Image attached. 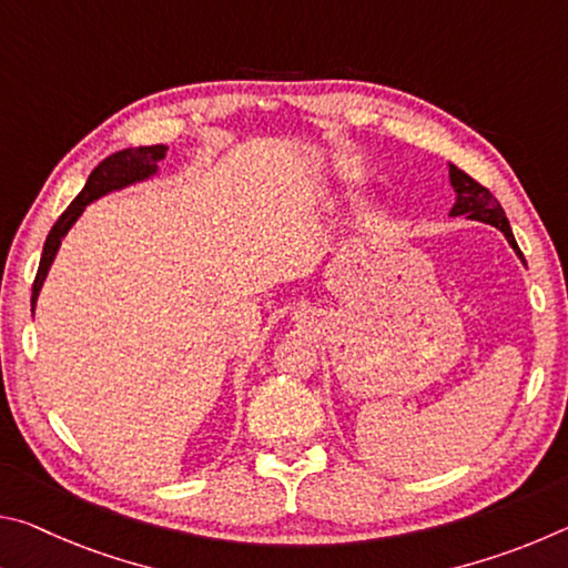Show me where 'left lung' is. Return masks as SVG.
I'll return each mask as SVG.
<instances>
[{
  "label": "left lung",
  "instance_id": "obj_1",
  "mask_svg": "<svg viewBox=\"0 0 568 568\" xmlns=\"http://www.w3.org/2000/svg\"><path fill=\"white\" fill-rule=\"evenodd\" d=\"M448 180L450 187L456 192V203L450 207V217L466 215L468 220H478V223L494 225L496 230H501L504 237L508 240V245L514 247V253L524 261V253L516 245V237L511 233V225H508L504 207L498 205V200L488 192L484 185H478L474 178H468L464 170H458L456 165H448Z\"/></svg>",
  "mask_w": 568,
  "mask_h": 568
}]
</instances>
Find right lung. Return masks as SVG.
<instances>
[{
	"mask_svg": "<svg viewBox=\"0 0 568 568\" xmlns=\"http://www.w3.org/2000/svg\"><path fill=\"white\" fill-rule=\"evenodd\" d=\"M165 152H168L165 145L128 148V150L114 152V155H110L108 160H102L100 165L90 172V178H88V182H84L80 195L72 200V205L64 210L60 220L52 225L50 235H47V240H44L40 271H37L34 285H32V311L37 305V297H40L44 277H47V273H50V267L54 263L57 250H60L64 235L70 233V227L77 223V217L84 213V207L94 203V200H100L102 195H108V192L122 190L128 185H134V182L150 180L152 175H158V162L165 160Z\"/></svg>",
	"mask_w": 568,
	"mask_h": 568,
	"instance_id": "right-lung-1",
	"label": "right lung"
}]
</instances>
